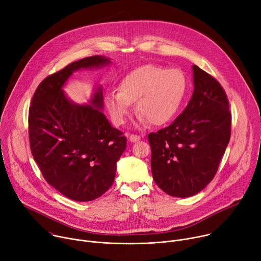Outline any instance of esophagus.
<instances>
[{"instance_id": "1", "label": "esophagus", "mask_w": 261, "mask_h": 261, "mask_svg": "<svg viewBox=\"0 0 261 261\" xmlns=\"http://www.w3.org/2000/svg\"><path fill=\"white\" fill-rule=\"evenodd\" d=\"M129 140H130L131 142H136V141L140 140V136H138V135H134V134H131V135L129 136Z\"/></svg>"}]
</instances>
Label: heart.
<instances>
[{"label": "heart", "instance_id": "1", "mask_svg": "<svg viewBox=\"0 0 261 261\" xmlns=\"http://www.w3.org/2000/svg\"><path fill=\"white\" fill-rule=\"evenodd\" d=\"M187 88L181 70L147 64L130 71L120 83V92L107 93L104 101L116 125L125 123L136 102L140 124L163 126L176 116Z\"/></svg>", "mask_w": 261, "mask_h": 261}]
</instances>
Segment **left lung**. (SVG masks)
<instances>
[{"mask_svg": "<svg viewBox=\"0 0 261 261\" xmlns=\"http://www.w3.org/2000/svg\"><path fill=\"white\" fill-rule=\"evenodd\" d=\"M194 91L168 127L148 134L153 178L173 197H190L214 178L230 139L231 114L221 85L193 65Z\"/></svg>", "mask_w": 261, "mask_h": 261, "instance_id": "left-lung-1", "label": "left lung"}]
</instances>
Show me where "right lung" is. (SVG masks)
I'll return each instance as SVG.
<instances>
[{
	"label": "right lung",
	"mask_w": 261,
	"mask_h": 261,
	"mask_svg": "<svg viewBox=\"0 0 261 261\" xmlns=\"http://www.w3.org/2000/svg\"><path fill=\"white\" fill-rule=\"evenodd\" d=\"M110 63L93 56L69 64L39 85L30 106L32 155L46 181L75 201H92L111 187L127 139L102 113L101 86L89 104L73 102L63 87L73 72Z\"/></svg>",
	"instance_id": "1"
}]
</instances>
